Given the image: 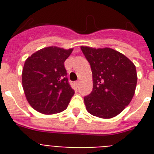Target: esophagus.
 Here are the masks:
<instances>
[{
  "label": "esophagus",
  "instance_id": "esophagus-1",
  "mask_svg": "<svg viewBox=\"0 0 154 154\" xmlns=\"http://www.w3.org/2000/svg\"><path fill=\"white\" fill-rule=\"evenodd\" d=\"M74 85H75V86L77 87V88H78V87H79V85H80V82H76L74 83Z\"/></svg>",
  "mask_w": 154,
  "mask_h": 154
}]
</instances>
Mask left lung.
<instances>
[{"label": "left lung", "mask_w": 154, "mask_h": 154, "mask_svg": "<svg viewBox=\"0 0 154 154\" xmlns=\"http://www.w3.org/2000/svg\"><path fill=\"white\" fill-rule=\"evenodd\" d=\"M81 49L93 73V90L84 97L87 111L101 118L117 116L130 103L135 93V65L122 53L110 48Z\"/></svg>", "instance_id": "left-lung-1"}]
</instances>
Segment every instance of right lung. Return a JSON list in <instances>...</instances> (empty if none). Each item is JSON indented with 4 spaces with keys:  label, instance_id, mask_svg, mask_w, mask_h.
Segmentation results:
<instances>
[{
    "label": "right lung",
    "instance_id": "add662e5",
    "mask_svg": "<svg viewBox=\"0 0 154 154\" xmlns=\"http://www.w3.org/2000/svg\"><path fill=\"white\" fill-rule=\"evenodd\" d=\"M72 49L47 47L25 60L22 85L25 97L35 110L53 114L66 109L74 94L67 78L65 63Z\"/></svg>",
    "mask_w": 154,
    "mask_h": 154
}]
</instances>
